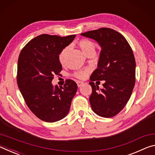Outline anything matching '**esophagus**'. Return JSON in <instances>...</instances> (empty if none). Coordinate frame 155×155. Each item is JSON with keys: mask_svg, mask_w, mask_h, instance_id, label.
Instances as JSON below:
<instances>
[{"mask_svg": "<svg viewBox=\"0 0 155 155\" xmlns=\"http://www.w3.org/2000/svg\"><path fill=\"white\" fill-rule=\"evenodd\" d=\"M77 85H78V87H81V86H82L83 85V82H82V81H77Z\"/></svg>", "mask_w": 155, "mask_h": 155, "instance_id": "esophagus-1", "label": "esophagus"}]
</instances>
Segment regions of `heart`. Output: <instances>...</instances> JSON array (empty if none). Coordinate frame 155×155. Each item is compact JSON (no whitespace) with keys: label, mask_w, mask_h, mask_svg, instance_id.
Wrapping results in <instances>:
<instances>
[{"label":"heart","mask_w":155,"mask_h":155,"mask_svg":"<svg viewBox=\"0 0 155 155\" xmlns=\"http://www.w3.org/2000/svg\"><path fill=\"white\" fill-rule=\"evenodd\" d=\"M77 45L79 47L81 51L85 55H87L89 53L91 52H95L96 51V46L93 41L91 40H86V39H83L77 42ZM70 51V47L67 46L62 50L60 52L59 54V60L61 64H64L65 61V59L68 55V52ZM89 72V70H84V71H80L75 73V77L81 79L86 78Z\"/></svg>","instance_id":"1"}]
</instances>
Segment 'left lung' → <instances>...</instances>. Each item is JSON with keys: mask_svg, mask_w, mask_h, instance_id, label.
<instances>
[{"mask_svg": "<svg viewBox=\"0 0 155 155\" xmlns=\"http://www.w3.org/2000/svg\"><path fill=\"white\" fill-rule=\"evenodd\" d=\"M82 36L93 39L101 48L98 66L91 75V109L103 117L116 115L127 104L135 83V59L125 38L109 28L87 31ZM104 80V88L93 83Z\"/></svg>", "mask_w": 155, "mask_h": 155, "instance_id": "1", "label": "left lung"}]
</instances>
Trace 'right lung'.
<instances>
[{
  "label": "right lung",
  "mask_w": 155,
  "mask_h": 155,
  "mask_svg": "<svg viewBox=\"0 0 155 155\" xmlns=\"http://www.w3.org/2000/svg\"><path fill=\"white\" fill-rule=\"evenodd\" d=\"M75 36L42 34L28 41L20 53L18 87L28 108L44 122H54L66 116L77 92V85L74 81L67 80L64 87L52 84L54 75L62 70L60 52Z\"/></svg>",
  "instance_id": "add662e5"
}]
</instances>
